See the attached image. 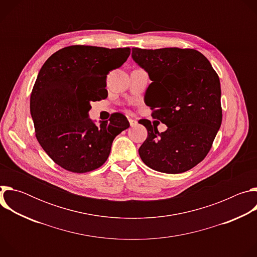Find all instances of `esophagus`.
I'll return each instance as SVG.
<instances>
[{
    "instance_id": "34e87169",
    "label": "esophagus",
    "mask_w": 257,
    "mask_h": 257,
    "mask_svg": "<svg viewBox=\"0 0 257 257\" xmlns=\"http://www.w3.org/2000/svg\"><path fill=\"white\" fill-rule=\"evenodd\" d=\"M129 123H130V126L131 127H134L136 124H137V121L135 119H132V118H129Z\"/></svg>"
}]
</instances>
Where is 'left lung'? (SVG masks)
I'll use <instances>...</instances> for the list:
<instances>
[{"label":"left lung","instance_id":"left-lung-1","mask_svg":"<svg viewBox=\"0 0 257 257\" xmlns=\"http://www.w3.org/2000/svg\"><path fill=\"white\" fill-rule=\"evenodd\" d=\"M132 58L153 81L144 98L152 117L168 126L160 133L155 123L139 120L149 133L138 150L142 162L167 174L192 169L207 156L222 124L217 73L193 49L133 48Z\"/></svg>","mask_w":257,"mask_h":257}]
</instances>
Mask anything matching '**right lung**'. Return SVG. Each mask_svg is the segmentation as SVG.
Masks as SVG:
<instances>
[{
	"instance_id": "right-lung-1",
	"label": "right lung",
	"mask_w": 257,
	"mask_h": 257,
	"mask_svg": "<svg viewBox=\"0 0 257 257\" xmlns=\"http://www.w3.org/2000/svg\"><path fill=\"white\" fill-rule=\"evenodd\" d=\"M130 53V48L74 45L57 51L43 65L30 95L35 137L66 171L82 174L101 167L115 137L129 128L121 113L96 126L88 111L91 101L106 98V75Z\"/></svg>"
}]
</instances>
